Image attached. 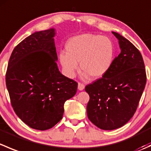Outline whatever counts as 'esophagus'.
Segmentation results:
<instances>
[{"label": "esophagus", "instance_id": "obj_1", "mask_svg": "<svg viewBox=\"0 0 151 151\" xmlns=\"http://www.w3.org/2000/svg\"><path fill=\"white\" fill-rule=\"evenodd\" d=\"M85 88V85L81 83H78V89L79 91H83Z\"/></svg>", "mask_w": 151, "mask_h": 151}]
</instances>
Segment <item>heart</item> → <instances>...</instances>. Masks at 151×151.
Returning <instances> with one entry per match:
<instances>
[{
	"label": "heart",
	"instance_id": "heart-1",
	"mask_svg": "<svg viewBox=\"0 0 151 151\" xmlns=\"http://www.w3.org/2000/svg\"><path fill=\"white\" fill-rule=\"evenodd\" d=\"M66 52L59 55L65 74L73 77L80 63L82 71L93 79L102 77L113 63L115 47L106 36L85 33L72 37L66 45Z\"/></svg>",
	"mask_w": 151,
	"mask_h": 151
}]
</instances>
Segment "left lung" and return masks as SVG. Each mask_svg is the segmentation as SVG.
<instances>
[{
	"label": "left lung",
	"mask_w": 151,
	"mask_h": 151,
	"mask_svg": "<svg viewBox=\"0 0 151 151\" xmlns=\"http://www.w3.org/2000/svg\"><path fill=\"white\" fill-rule=\"evenodd\" d=\"M121 52L101 78L86 85L90 96L88 119L103 130H113L126 124L135 113L146 84V72L141 53L119 33Z\"/></svg>",
	"instance_id": "1"
}]
</instances>
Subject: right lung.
Masks as SVG:
<instances>
[{"label": "right lung", "mask_w": 151, "mask_h": 151, "mask_svg": "<svg viewBox=\"0 0 151 151\" xmlns=\"http://www.w3.org/2000/svg\"><path fill=\"white\" fill-rule=\"evenodd\" d=\"M54 28L35 32L14 49L6 84L15 113L30 128L47 130L63 118L77 83L59 71Z\"/></svg>", "instance_id": "1"}]
</instances>
